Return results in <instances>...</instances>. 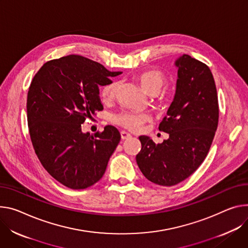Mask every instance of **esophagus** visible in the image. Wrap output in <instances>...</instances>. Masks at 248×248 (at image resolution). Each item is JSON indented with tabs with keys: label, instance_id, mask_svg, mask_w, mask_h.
<instances>
[{
	"label": "esophagus",
	"instance_id": "1",
	"mask_svg": "<svg viewBox=\"0 0 248 248\" xmlns=\"http://www.w3.org/2000/svg\"><path fill=\"white\" fill-rule=\"evenodd\" d=\"M131 136L130 134L128 133V132H126V131H121V138H122V140H127V139H129Z\"/></svg>",
	"mask_w": 248,
	"mask_h": 248
}]
</instances>
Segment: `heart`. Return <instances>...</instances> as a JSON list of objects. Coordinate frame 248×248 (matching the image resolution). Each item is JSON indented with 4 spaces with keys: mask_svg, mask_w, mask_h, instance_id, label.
Instances as JSON below:
<instances>
[{
    "mask_svg": "<svg viewBox=\"0 0 248 248\" xmlns=\"http://www.w3.org/2000/svg\"><path fill=\"white\" fill-rule=\"evenodd\" d=\"M136 80L146 94L154 95L158 93L161 88L166 84L167 77L160 70L148 69L136 75ZM118 88L119 84L116 81H110L109 83L106 84L101 90V100L105 103L114 100L117 96ZM158 98L160 102H165L168 100V93L162 92L158 95ZM111 121L116 124L129 130H139L145 122L150 121V116L147 114H142V112L122 111L112 116Z\"/></svg>",
    "mask_w": 248,
    "mask_h": 248,
    "instance_id": "1",
    "label": "heart"
}]
</instances>
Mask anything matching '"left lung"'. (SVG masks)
Returning <instances> with one entry per match:
<instances>
[{
  "label": "left lung",
  "instance_id": "1",
  "mask_svg": "<svg viewBox=\"0 0 248 248\" xmlns=\"http://www.w3.org/2000/svg\"><path fill=\"white\" fill-rule=\"evenodd\" d=\"M178 79L174 100L159 130L169 139L155 144L140 137L137 163L146 179L174 186L192 175L205 160L218 123L217 88L209 67L188 54L176 61Z\"/></svg>",
  "mask_w": 248,
  "mask_h": 248
}]
</instances>
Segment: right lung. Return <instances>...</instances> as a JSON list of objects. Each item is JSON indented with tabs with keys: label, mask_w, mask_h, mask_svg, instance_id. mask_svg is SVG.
<instances>
[{
	"label": "right lung",
	"mask_w": 248,
	"mask_h": 248,
	"mask_svg": "<svg viewBox=\"0 0 248 248\" xmlns=\"http://www.w3.org/2000/svg\"><path fill=\"white\" fill-rule=\"evenodd\" d=\"M110 72L91 59L68 55L44 63L28 93V124L42 166L62 185L81 190L105 174L121 134L112 125L103 132H82V124L103 109L99 87Z\"/></svg>",
	"instance_id": "1"
}]
</instances>
